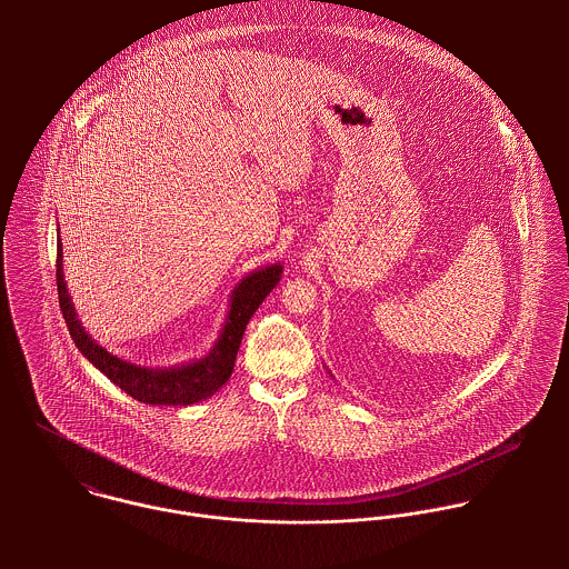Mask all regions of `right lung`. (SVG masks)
<instances>
[{
  "label": "right lung",
  "instance_id": "1",
  "mask_svg": "<svg viewBox=\"0 0 569 569\" xmlns=\"http://www.w3.org/2000/svg\"><path fill=\"white\" fill-rule=\"evenodd\" d=\"M280 273L282 267L271 264L243 278V282L232 293V305L223 332L208 357L181 368L149 370L118 359L84 332L68 296V287L63 280V249L61 241L57 243L59 305L77 348L120 390H124L129 397L147 406H192L212 397L232 377L247 322L262 305V300L280 282Z\"/></svg>",
  "mask_w": 569,
  "mask_h": 569
}]
</instances>
